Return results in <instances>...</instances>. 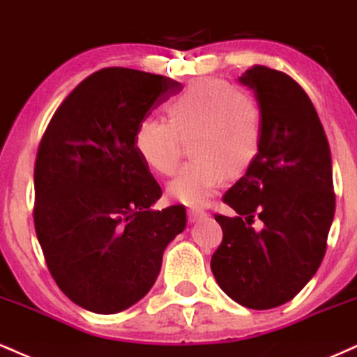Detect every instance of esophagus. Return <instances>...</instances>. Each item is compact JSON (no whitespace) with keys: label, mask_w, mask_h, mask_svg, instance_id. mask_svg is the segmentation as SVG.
<instances>
[{"label":"esophagus","mask_w":357,"mask_h":357,"mask_svg":"<svg viewBox=\"0 0 357 357\" xmlns=\"http://www.w3.org/2000/svg\"><path fill=\"white\" fill-rule=\"evenodd\" d=\"M187 215H188V222H197L199 219H202V217L207 215V212L202 211V208H188Z\"/></svg>","instance_id":"esophagus-1"}]
</instances>
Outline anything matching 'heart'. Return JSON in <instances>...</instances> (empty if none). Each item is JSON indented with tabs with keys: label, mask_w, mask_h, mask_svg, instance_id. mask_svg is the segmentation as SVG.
<instances>
[{
	"label": "heart",
	"mask_w": 357,
	"mask_h": 357,
	"mask_svg": "<svg viewBox=\"0 0 357 357\" xmlns=\"http://www.w3.org/2000/svg\"><path fill=\"white\" fill-rule=\"evenodd\" d=\"M264 119L259 103L224 78L197 79L170 105V119L145 116L135 132V149L157 174L174 175L183 140L187 162L170 182L169 197L204 205L230 175L244 172L261 150Z\"/></svg>",
	"instance_id": "1"
}]
</instances>
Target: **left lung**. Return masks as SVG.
I'll list each match as a JSON object with an SVG mask.
<instances>
[{"label": "left lung", "mask_w": 357, "mask_h": 357, "mask_svg": "<svg viewBox=\"0 0 357 357\" xmlns=\"http://www.w3.org/2000/svg\"><path fill=\"white\" fill-rule=\"evenodd\" d=\"M262 110L261 150L222 197L236 211L215 213L224 237L211 269L222 291L244 307H278L319 269L336 211L324 128L304 88L284 71L254 65L242 75ZM263 222L255 229L253 222Z\"/></svg>", "instance_id": "obj_1"}]
</instances>
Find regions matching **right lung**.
<instances>
[{
    "mask_svg": "<svg viewBox=\"0 0 357 357\" xmlns=\"http://www.w3.org/2000/svg\"><path fill=\"white\" fill-rule=\"evenodd\" d=\"M180 88L162 75L103 68L66 96L41 137L36 237L56 286L86 311L115 314L138 303L185 229L183 205L150 208L162 188L135 149L138 123Z\"/></svg>",
    "mask_w": 357,
    "mask_h": 357,
    "instance_id": "add662e5",
    "label": "right lung"
}]
</instances>
